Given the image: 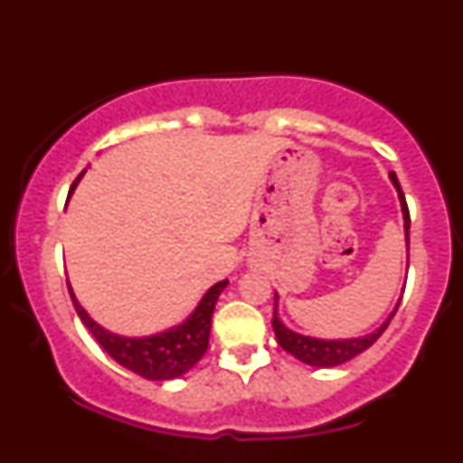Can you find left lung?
Instances as JSON below:
<instances>
[{
  "label": "left lung",
  "instance_id": "left-lung-1",
  "mask_svg": "<svg viewBox=\"0 0 463 463\" xmlns=\"http://www.w3.org/2000/svg\"><path fill=\"white\" fill-rule=\"evenodd\" d=\"M391 180L394 184V188L399 192V200H401V208H402V218H405V239H407V265H409V208L405 203V194H402V190L399 186V180L394 172L389 174ZM405 289V288H402ZM401 304V299H399ZM397 304V307H399ZM397 307L392 309L391 316L386 317V322L376 327L374 332L366 334V335H360V338H348V340H322V338H312V335H304V334H298L289 330V327H285L283 322L279 319V314H277V293H275V307H273V330L277 335V342H279V346L289 352L291 356H296L301 363H306L309 366H319V368H330V366H338L348 363L354 356H358L360 352H364L366 348H371L373 344L381 338V334L386 330V326L392 319V316L397 314Z\"/></svg>",
  "mask_w": 463,
  "mask_h": 463
}]
</instances>
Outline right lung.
<instances>
[{"label": "right lung", "instance_id": "add662e5", "mask_svg": "<svg viewBox=\"0 0 463 463\" xmlns=\"http://www.w3.org/2000/svg\"><path fill=\"white\" fill-rule=\"evenodd\" d=\"M82 174L72 182L69 196L72 194L74 188H77ZM226 285H229V279L214 283L213 288L204 293V298L200 299V304L196 306L194 312L188 316L186 322L174 326L162 334L146 335V338H128V335H119L105 330L103 326H99L95 319H90V316L82 309L77 298H74L71 283L69 291L80 322L87 326L92 338L99 342V346L103 348L115 363H119L131 373L147 378V381H172V378L186 374L190 368L204 356L210 338V326H213L214 306Z\"/></svg>", "mask_w": 463, "mask_h": 463}]
</instances>
